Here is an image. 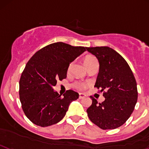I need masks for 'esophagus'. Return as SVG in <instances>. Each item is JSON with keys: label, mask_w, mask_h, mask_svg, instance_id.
<instances>
[{"label": "esophagus", "mask_w": 149, "mask_h": 149, "mask_svg": "<svg viewBox=\"0 0 149 149\" xmlns=\"http://www.w3.org/2000/svg\"><path fill=\"white\" fill-rule=\"evenodd\" d=\"M86 96V95L85 93H79V98H80V99H82V98H85Z\"/></svg>", "instance_id": "1"}]
</instances>
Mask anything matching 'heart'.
I'll list each match as a JSON object with an SVG mask.
<instances>
[{"mask_svg":"<svg viewBox=\"0 0 149 149\" xmlns=\"http://www.w3.org/2000/svg\"><path fill=\"white\" fill-rule=\"evenodd\" d=\"M96 61L95 58L93 56H91V55H89V56H86L85 58H84V65L86 66V68L89 66L93 62H94ZM72 68V64H70L68 68V72H69L70 69ZM73 87L76 88L78 89H83L86 86V84L84 82H80V81H77V82H75L73 84Z\"/></svg>","mask_w":149,"mask_h":149,"instance_id":"obj_1","label":"heart"}]
</instances>
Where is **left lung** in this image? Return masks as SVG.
<instances>
[{
	"label": "left lung",
	"mask_w": 149,
	"mask_h": 149,
	"mask_svg": "<svg viewBox=\"0 0 149 149\" xmlns=\"http://www.w3.org/2000/svg\"><path fill=\"white\" fill-rule=\"evenodd\" d=\"M99 63L94 87L103 91L104 101L92 104L86 112L94 124L102 129L120 127L131 116L137 102V84L134 73L124 58L108 46L88 47Z\"/></svg>",
	"instance_id": "1"
}]
</instances>
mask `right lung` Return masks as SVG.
Instances as JSON below:
<instances>
[{"instance_id":"obj_1","label":"right lung","mask_w":149,"mask_h":149,"mask_svg":"<svg viewBox=\"0 0 149 149\" xmlns=\"http://www.w3.org/2000/svg\"><path fill=\"white\" fill-rule=\"evenodd\" d=\"M86 48L63 42L51 43L37 51L26 63L19 81L20 101L24 113L34 124L46 127L58 123L70 103L79 98V93L72 90L61 98L53 87L57 80L66 78L70 63Z\"/></svg>"}]
</instances>
